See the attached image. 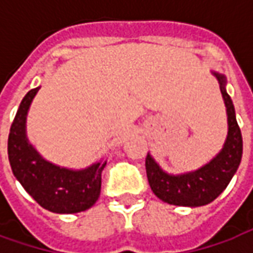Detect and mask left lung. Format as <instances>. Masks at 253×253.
Returning a JSON list of instances; mask_svg holds the SVG:
<instances>
[{
	"mask_svg": "<svg viewBox=\"0 0 253 253\" xmlns=\"http://www.w3.org/2000/svg\"><path fill=\"white\" fill-rule=\"evenodd\" d=\"M221 85V93L228 112V138L217 157L201 169L184 175L165 173L148 154L145 160L149 184L154 195L161 201L176 206H205L212 202L228 187L229 181L239 168L243 156V137L230 96L225 89V77L214 73Z\"/></svg>",
	"mask_w": 253,
	"mask_h": 253,
	"instance_id": "8db88e82",
	"label": "left lung"
}]
</instances>
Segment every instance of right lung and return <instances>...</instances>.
I'll use <instances>...</instances> for the list:
<instances>
[{"label":"right lung","mask_w":253,"mask_h":253,"mask_svg":"<svg viewBox=\"0 0 253 253\" xmlns=\"http://www.w3.org/2000/svg\"><path fill=\"white\" fill-rule=\"evenodd\" d=\"M39 88L31 89L20 103L10 126L8 157L13 175L24 190L46 210L72 214L88 210L97 201L101 190V173L107 161L83 170H70L52 165L28 143L25 118Z\"/></svg>","instance_id":"1"}]
</instances>
